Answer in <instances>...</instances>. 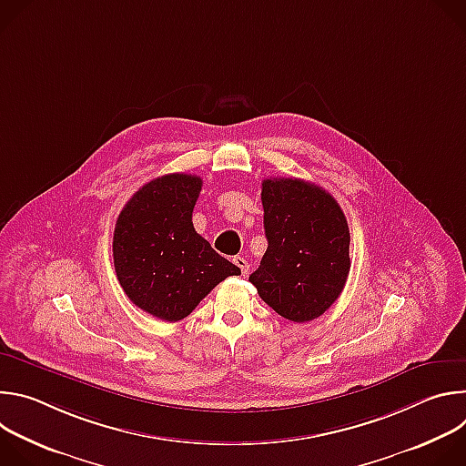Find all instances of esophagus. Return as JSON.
<instances>
[{"label": "esophagus", "instance_id": "1", "mask_svg": "<svg viewBox=\"0 0 466 466\" xmlns=\"http://www.w3.org/2000/svg\"><path fill=\"white\" fill-rule=\"evenodd\" d=\"M234 263L238 265V268H239V271H241V275H243V277H247V275H248V261H247L243 256H234Z\"/></svg>", "mask_w": 466, "mask_h": 466}]
</instances>
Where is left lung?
Instances as JSON below:
<instances>
[{
	"mask_svg": "<svg viewBox=\"0 0 466 466\" xmlns=\"http://www.w3.org/2000/svg\"><path fill=\"white\" fill-rule=\"evenodd\" d=\"M261 205L268 250L248 282L284 319L313 320L338 300L350 271L347 218L326 189L300 178H265Z\"/></svg>",
	"mask_w": 466,
	"mask_h": 466,
	"instance_id": "obj_1",
	"label": "left lung"
}]
</instances>
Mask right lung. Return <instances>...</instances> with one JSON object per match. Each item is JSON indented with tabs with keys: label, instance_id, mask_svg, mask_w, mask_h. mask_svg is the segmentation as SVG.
<instances>
[{
	"label": "right lung",
	"instance_id": "right-lung-1",
	"mask_svg": "<svg viewBox=\"0 0 466 466\" xmlns=\"http://www.w3.org/2000/svg\"><path fill=\"white\" fill-rule=\"evenodd\" d=\"M203 180L171 173L142 186L123 207L114 228L117 280L140 309L177 322L219 282L241 275L191 223Z\"/></svg>",
	"mask_w": 466,
	"mask_h": 466
}]
</instances>
